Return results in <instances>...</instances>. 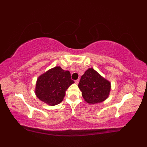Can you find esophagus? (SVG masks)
<instances>
[{
	"instance_id": "esophagus-1",
	"label": "esophagus",
	"mask_w": 147,
	"mask_h": 147,
	"mask_svg": "<svg viewBox=\"0 0 147 147\" xmlns=\"http://www.w3.org/2000/svg\"><path fill=\"white\" fill-rule=\"evenodd\" d=\"M78 83H79V80H75V83H76V84H78Z\"/></svg>"
}]
</instances>
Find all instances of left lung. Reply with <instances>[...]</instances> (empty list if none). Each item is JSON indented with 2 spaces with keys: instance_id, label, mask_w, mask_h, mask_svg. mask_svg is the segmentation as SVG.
<instances>
[{
  "instance_id": "left-lung-1",
  "label": "left lung",
  "mask_w": 147,
  "mask_h": 147,
  "mask_svg": "<svg viewBox=\"0 0 147 147\" xmlns=\"http://www.w3.org/2000/svg\"><path fill=\"white\" fill-rule=\"evenodd\" d=\"M78 86L82 96L89 104H98L107 98L111 83L92 68L85 71L81 77Z\"/></svg>"
}]
</instances>
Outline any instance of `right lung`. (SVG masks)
<instances>
[{"label":"right lung","instance_id":"1","mask_svg":"<svg viewBox=\"0 0 147 147\" xmlns=\"http://www.w3.org/2000/svg\"><path fill=\"white\" fill-rule=\"evenodd\" d=\"M74 82L69 71L55 67L43 74L37 80L35 93L40 100L55 105L63 100L65 91Z\"/></svg>","mask_w":147,"mask_h":147}]
</instances>
